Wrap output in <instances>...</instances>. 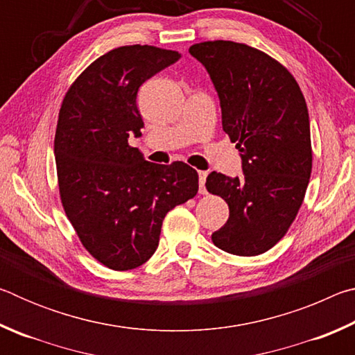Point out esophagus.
<instances>
[{
	"label": "esophagus",
	"mask_w": 355,
	"mask_h": 355,
	"mask_svg": "<svg viewBox=\"0 0 355 355\" xmlns=\"http://www.w3.org/2000/svg\"><path fill=\"white\" fill-rule=\"evenodd\" d=\"M207 172L203 171H199V191L202 192V194H205L207 189H205V182H207Z\"/></svg>",
	"instance_id": "34e87169"
}]
</instances>
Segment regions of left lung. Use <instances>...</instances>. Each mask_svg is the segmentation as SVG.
<instances>
[{
  "label": "left lung",
  "instance_id": "obj_1",
  "mask_svg": "<svg viewBox=\"0 0 355 355\" xmlns=\"http://www.w3.org/2000/svg\"><path fill=\"white\" fill-rule=\"evenodd\" d=\"M218 92L222 128L236 142L241 177L211 172L207 189L228 203L211 239L233 255L274 248L302 205L311 173L307 103L284 65L244 44L202 42L189 48Z\"/></svg>",
  "mask_w": 355,
  "mask_h": 355
}]
</instances>
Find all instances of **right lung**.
<instances>
[{"label": "right lung", "instance_id": "1", "mask_svg": "<svg viewBox=\"0 0 355 355\" xmlns=\"http://www.w3.org/2000/svg\"><path fill=\"white\" fill-rule=\"evenodd\" d=\"M180 58L150 45L111 50L76 78L59 111L55 156L65 214L89 254L114 271L146 263L166 214L199 191L191 166L148 163L128 144L144 128L137 91Z\"/></svg>", "mask_w": 355, "mask_h": 355}]
</instances>
